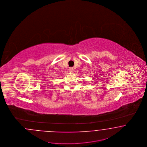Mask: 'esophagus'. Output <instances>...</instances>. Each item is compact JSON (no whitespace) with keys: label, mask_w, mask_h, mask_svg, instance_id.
I'll return each mask as SVG.
<instances>
[{"label":"esophagus","mask_w":147,"mask_h":147,"mask_svg":"<svg viewBox=\"0 0 147 147\" xmlns=\"http://www.w3.org/2000/svg\"><path fill=\"white\" fill-rule=\"evenodd\" d=\"M73 71H74V69H73L72 67H70V68L69 69V72H70V73H72V72H73Z\"/></svg>","instance_id":"obj_1"}]
</instances>
